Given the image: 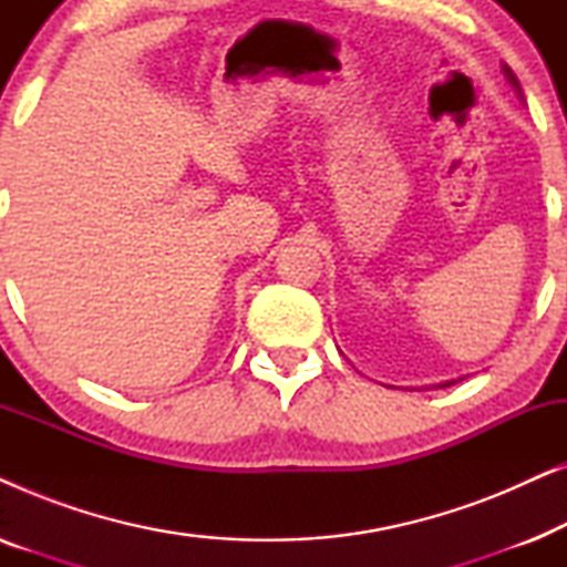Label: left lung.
Listing matches in <instances>:
<instances>
[{"instance_id":"left-lung-1","label":"left lung","mask_w":567,"mask_h":567,"mask_svg":"<svg viewBox=\"0 0 567 567\" xmlns=\"http://www.w3.org/2000/svg\"><path fill=\"white\" fill-rule=\"evenodd\" d=\"M506 74L511 76V72H508V69H506ZM511 82H514V84H516V80H511ZM516 87H518V84H516ZM449 384H454V382H446V384H441V386H449Z\"/></svg>"}]
</instances>
